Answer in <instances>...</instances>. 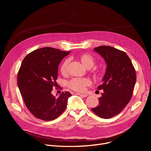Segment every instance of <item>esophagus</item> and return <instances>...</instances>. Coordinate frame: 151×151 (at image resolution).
Wrapping results in <instances>:
<instances>
[{"label": "esophagus", "mask_w": 151, "mask_h": 151, "mask_svg": "<svg viewBox=\"0 0 151 151\" xmlns=\"http://www.w3.org/2000/svg\"><path fill=\"white\" fill-rule=\"evenodd\" d=\"M76 94H78V95H79V96H81V97H86L88 96V95H87V94H80V93H77Z\"/></svg>", "instance_id": "1"}]
</instances>
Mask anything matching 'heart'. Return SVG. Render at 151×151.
I'll return each instance as SVG.
<instances>
[{"mask_svg":"<svg viewBox=\"0 0 151 151\" xmlns=\"http://www.w3.org/2000/svg\"><path fill=\"white\" fill-rule=\"evenodd\" d=\"M81 63L87 69L92 68L95 64L94 57L87 53H83L79 57ZM70 62L69 59H66L63 61L60 67V72L62 74L66 73L68 68ZM91 84V81L88 78H73L69 82V86L70 88L76 91H83L86 86Z\"/></svg>","mask_w":151,"mask_h":151,"instance_id":"heart-1","label":"heart"}]
</instances>
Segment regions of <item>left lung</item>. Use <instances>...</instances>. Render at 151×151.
Returning <instances> with one entry per match:
<instances>
[{
	"instance_id": "8db88e82",
	"label": "left lung",
	"mask_w": 151,
	"mask_h": 151,
	"mask_svg": "<svg viewBox=\"0 0 151 151\" xmlns=\"http://www.w3.org/2000/svg\"><path fill=\"white\" fill-rule=\"evenodd\" d=\"M106 64L103 83L98 90H103L99 98V104L91 109L98 116L109 119L119 114L130 102L136 82L133 64L122 51L109 46H101L94 49Z\"/></svg>"
}]
</instances>
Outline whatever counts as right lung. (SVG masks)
Listing matches in <instances>:
<instances>
[{
    "mask_svg": "<svg viewBox=\"0 0 151 151\" xmlns=\"http://www.w3.org/2000/svg\"><path fill=\"white\" fill-rule=\"evenodd\" d=\"M70 52L45 47L27 55L21 63L18 87L27 109L38 119L54 120L66 108L71 94L63 92L55 97L51 91L57 84L58 65Z\"/></svg>",
    "mask_w": 151,
    "mask_h": 151,
    "instance_id": "obj_1",
    "label": "right lung"
}]
</instances>
